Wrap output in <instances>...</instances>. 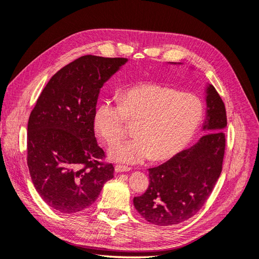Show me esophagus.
I'll return each mask as SVG.
<instances>
[{
    "label": "esophagus",
    "mask_w": 259,
    "mask_h": 259,
    "mask_svg": "<svg viewBox=\"0 0 259 259\" xmlns=\"http://www.w3.org/2000/svg\"><path fill=\"white\" fill-rule=\"evenodd\" d=\"M114 169L116 173H122V171H128L131 170V167L125 166V165H121V164H115Z\"/></svg>",
    "instance_id": "34e87169"
}]
</instances>
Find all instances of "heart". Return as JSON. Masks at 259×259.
Listing matches in <instances>:
<instances>
[{
	"label": "heart",
	"mask_w": 259,
	"mask_h": 259,
	"mask_svg": "<svg viewBox=\"0 0 259 259\" xmlns=\"http://www.w3.org/2000/svg\"><path fill=\"white\" fill-rule=\"evenodd\" d=\"M204 115L203 101L190 93L158 83H140L121 91L119 103L105 99L93 117L94 128L108 145L121 140L127 122H136V138L109 150L114 161L140 164L173 158L190 142Z\"/></svg>",
	"instance_id": "1"
}]
</instances>
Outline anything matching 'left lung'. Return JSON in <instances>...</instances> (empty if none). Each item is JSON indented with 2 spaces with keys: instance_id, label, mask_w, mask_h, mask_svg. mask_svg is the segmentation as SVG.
Returning a JSON list of instances; mask_svg holds the SVG:
<instances>
[{
  "instance_id": "obj_1",
  "label": "left lung",
  "mask_w": 259,
  "mask_h": 259,
  "mask_svg": "<svg viewBox=\"0 0 259 259\" xmlns=\"http://www.w3.org/2000/svg\"><path fill=\"white\" fill-rule=\"evenodd\" d=\"M206 134L191 148L161 165L149 168V187L134 198V205L147 222L173 226L194 216L205 204L221 176L226 148L227 113L213 85L207 88Z\"/></svg>"
}]
</instances>
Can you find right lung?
Listing matches in <instances>:
<instances>
[{"label": "right lung", "instance_id": "1", "mask_svg": "<svg viewBox=\"0 0 259 259\" xmlns=\"http://www.w3.org/2000/svg\"><path fill=\"white\" fill-rule=\"evenodd\" d=\"M126 61L94 55L73 60L52 76L30 113V176L43 201L61 213L88 208L113 178L93 117L100 89Z\"/></svg>", "mask_w": 259, "mask_h": 259}]
</instances>
